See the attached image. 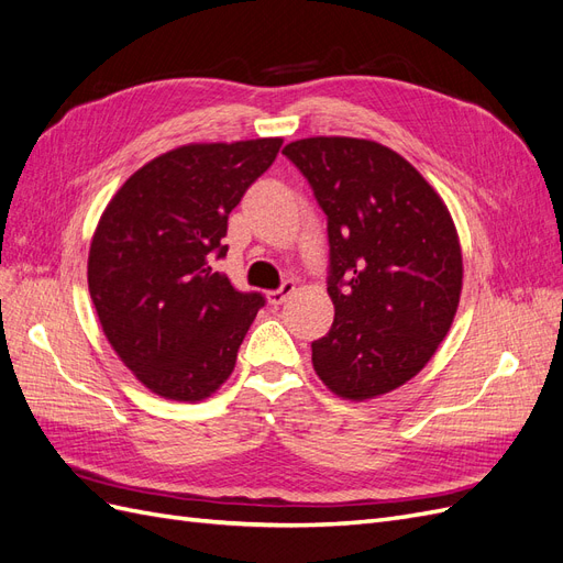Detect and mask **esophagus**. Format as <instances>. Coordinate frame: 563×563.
Returning a JSON list of instances; mask_svg holds the SVG:
<instances>
[{"instance_id": "1", "label": "esophagus", "mask_w": 563, "mask_h": 563, "mask_svg": "<svg viewBox=\"0 0 563 563\" xmlns=\"http://www.w3.org/2000/svg\"><path fill=\"white\" fill-rule=\"evenodd\" d=\"M294 291H296V284L294 282H284L282 288H277V291H269L267 294V302L275 305V308H277V305H282Z\"/></svg>"}]
</instances>
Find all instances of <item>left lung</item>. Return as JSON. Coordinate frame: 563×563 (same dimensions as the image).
I'll list each match as a JSON object with an SVG mask.
<instances>
[{
    "instance_id": "1",
    "label": "left lung",
    "mask_w": 563,
    "mask_h": 563,
    "mask_svg": "<svg viewBox=\"0 0 563 563\" xmlns=\"http://www.w3.org/2000/svg\"><path fill=\"white\" fill-rule=\"evenodd\" d=\"M329 218L335 317L312 343L333 395L376 399L424 368L451 331L463 251L451 211L399 152L376 141L314 135L284 147Z\"/></svg>"
}]
</instances>
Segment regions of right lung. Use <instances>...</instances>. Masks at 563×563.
I'll return each mask as SVG.
<instances>
[{
    "label": "right lung",
    "mask_w": 563,
    "mask_h": 563,
    "mask_svg": "<svg viewBox=\"0 0 563 563\" xmlns=\"http://www.w3.org/2000/svg\"><path fill=\"white\" fill-rule=\"evenodd\" d=\"M282 139L190 143L126 178L89 249V294L108 343L150 391L209 399L265 305L242 294L213 255L246 187L275 162Z\"/></svg>",
    "instance_id": "1"
}]
</instances>
